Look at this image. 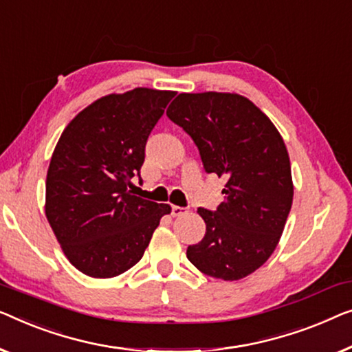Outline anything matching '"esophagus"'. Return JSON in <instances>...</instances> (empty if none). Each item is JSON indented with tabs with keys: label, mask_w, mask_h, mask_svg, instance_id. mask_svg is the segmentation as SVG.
I'll return each instance as SVG.
<instances>
[{
	"label": "esophagus",
	"mask_w": 352,
	"mask_h": 352,
	"mask_svg": "<svg viewBox=\"0 0 352 352\" xmlns=\"http://www.w3.org/2000/svg\"><path fill=\"white\" fill-rule=\"evenodd\" d=\"M184 212H186V208L176 206V205L171 206V216H173V217H179V216H182V214H184Z\"/></svg>",
	"instance_id": "obj_1"
}]
</instances>
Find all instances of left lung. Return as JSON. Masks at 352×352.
Segmentation results:
<instances>
[{"label":"left lung","mask_w":352,"mask_h":352,"mask_svg":"<svg viewBox=\"0 0 352 352\" xmlns=\"http://www.w3.org/2000/svg\"><path fill=\"white\" fill-rule=\"evenodd\" d=\"M168 119L190 136L206 173L226 176V201L198 208L206 233L187 258L208 276L236 281L256 272L278 246L292 206L286 144L272 120L236 94H179Z\"/></svg>","instance_id":"1"}]
</instances>
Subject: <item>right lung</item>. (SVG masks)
<instances>
[{"label":"right lung","instance_id":"1","mask_svg":"<svg viewBox=\"0 0 352 352\" xmlns=\"http://www.w3.org/2000/svg\"><path fill=\"white\" fill-rule=\"evenodd\" d=\"M175 91L133 89L96 100L69 122L45 179V216L65 256L91 278L141 261L170 205L131 193L146 142Z\"/></svg>","mask_w":352,"mask_h":352}]
</instances>
